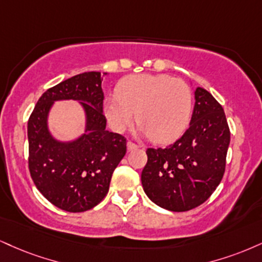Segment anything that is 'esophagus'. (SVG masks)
<instances>
[{
	"label": "esophagus",
	"instance_id": "obj_1",
	"mask_svg": "<svg viewBox=\"0 0 262 262\" xmlns=\"http://www.w3.org/2000/svg\"><path fill=\"white\" fill-rule=\"evenodd\" d=\"M138 147H139V145L132 143V141H128V143H127V150H128V151L135 150V149H138Z\"/></svg>",
	"mask_w": 262,
	"mask_h": 262
}]
</instances>
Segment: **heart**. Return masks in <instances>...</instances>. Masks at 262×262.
<instances>
[{"label": "heart", "mask_w": 262, "mask_h": 262, "mask_svg": "<svg viewBox=\"0 0 262 262\" xmlns=\"http://www.w3.org/2000/svg\"><path fill=\"white\" fill-rule=\"evenodd\" d=\"M193 107L189 85L167 74L130 75L107 96L103 112L112 130L122 133L137 118L139 130L156 143H168L187 128ZM138 113L137 114L136 112Z\"/></svg>", "instance_id": "1"}]
</instances>
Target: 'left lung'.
Here are the masks:
<instances>
[{"instance_id": "1", "label": "left lung", "mask_w": 262, "mask_h": 262, "mask_svg": "<svg viewBox=\"0 0 262 262\" xmlns=\"http://www.w3.org/2000/svg\"><path fill=\"white\" fill-rule=\"evenodd\" d=\"M190 124L165 149H147L141 184L162 209L189 211L205 203L222 181L231 133L222 106L207 90L195 89Z\"/></svg>"}]
</instances>
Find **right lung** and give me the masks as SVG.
<instances>
[{"mask_svg": "<svg viewBox=\"0 0 262 262\" xmlns=\"http://www.w3.org/2000/svg\"><path fill=\"white\" fill-rule=\"evenodd\" d=\"M107 73L86 72L46 90L28 121L29 171L37 190L68 212L96 206L108 193L112 173L127 151L124 137L106 129L103 91ZM73 99L84 112L83 135L63 142L49 130L48 116L56 100Z\"/></svg>", "mask_w": 262, "mask_h": 262, "instance_id": "right-lung-1", "label": "right lung"}]
</instances>
